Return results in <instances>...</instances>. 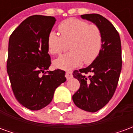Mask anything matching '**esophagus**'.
Wrapping results in <instances>:
<instances>
[{
  "instance_id": "1",
  "label": "esophagus",
  "mask_w": 133,
  "mask_h": 133,
  "mask_svg": "<svg viewBox=\"0 0 133 133\" xmlns=\"http://www.w3.org/2000/svg\"><path fill=\"white\" fill-rule=\"evenodd\" d=\"M65 77H66L67 80H70V78H72V72H70V71H67L65 72Z\"/></svg>"
}]
</instances>
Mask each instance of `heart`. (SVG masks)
<instances>
[{"mask_svg":"<svg viewBox=\"0 0 133 133\" xmlns=\"http://www.w3.org/2000/svg\"><path fill=\"white\" fill-rule=\"evenodd\" d=\"M61 36L50 31L48 35L47 45L50 54H60L69 44V52L53 61L54 66L61 69H72L84 61L90 64L98 57L102 46V33L94 23L71 18L58 25Z\"/></svg>","mask_w":133,"mask_h":133,"instance_id":"heart-1","label":"heart"}]
</instances>
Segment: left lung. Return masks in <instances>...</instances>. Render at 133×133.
<instances>
[{
	"label": "left lung",
	"instance_id": "1",
	"mask_svg": "<svg viewBox=\"0 0 133 133\" xmlns=\"http://www.w3.org/2000/svg\"><path fill=\"white\" fill-rule=\"evenodd\" d=\"M81 18L100 28L103 41L100 52L92 63L72 73L80 82L72 100L79 108L95 112L108 103L117 88L122 69L121 42L115 28L103 16L92 13L81 15ZM88 73V77L84 75Z\"/></svg>",
	"mask_w": 133,
	"mask_h": 133
}]
</instances>
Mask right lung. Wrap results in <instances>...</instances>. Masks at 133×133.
Masks as SVG:
<instances>
[{
	"label": "right lung",
	"instance_id": "right-lung-1",
	"mask_svg": "<svg viewBox=\"0 0 133 133\" xmlns=\"http://www.w3.org/2000/svg\"><path fill=\"white\" fill-rule=\"evenodd\" d=\"M55 21L52 16H30L9 38L7 72L12 90L16 100L30 110L50 104L55 89L66 81L64 70H48L51 61L47 39Z\"/></svg>",
	"mask_w": 133,
	"mask_h": 133
}]
</instances>
